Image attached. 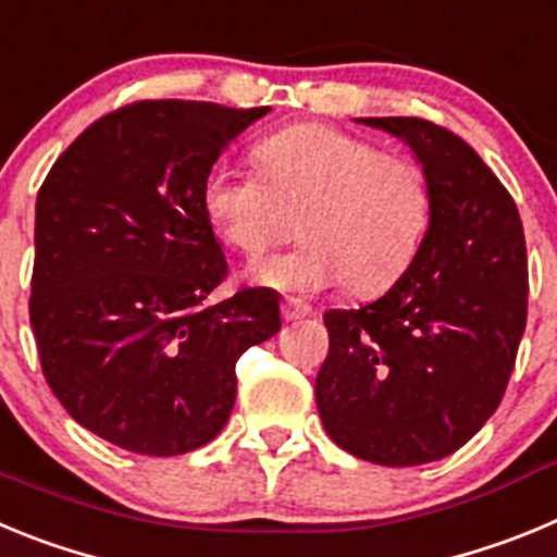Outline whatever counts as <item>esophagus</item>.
Listing matches in <instances>:
<instances>
[{
	"mask_svg": "<svg viewBox=\"0 0 557 557\" xmlns=\"http://www.w3.org/2000/svg\"><path fill=\"white\" fill-rule=\"evenodd\" d=\"M282 314H284V321L295 323V321H301V318H309V314H312V307H309L307 301H301V298H284Z\"/></svg>",
	"mask_w": 557,
	"mask_h": 557,
	"instance_id": "34e87169",
	"label": "esophagus"
}]
</instances>
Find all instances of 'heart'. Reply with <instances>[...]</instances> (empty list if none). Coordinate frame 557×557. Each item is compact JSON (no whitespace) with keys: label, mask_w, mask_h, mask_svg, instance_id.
Masks as SVG:
<instances>
[{"label":"heart","mask_w":557,"mask_h":557,"mask_svg":"<svg viewBox=\"0 0 557 557\" xmlns=\"http://www.w3.org/2000/svg\"><path fill=\"white\" fill-rule=\"evenodd\" d=\"M256 159L262 175L211 166L203 209L220 239L245 256L284 243L301 220L307 245L253 268L259 284L293 293L346 284L373 298L418 262L435 220L424 164L332 125L284 127L256 147Z\"/></svg>","instance_id":"heart-1"}]
</instances>
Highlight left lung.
<instances>
[{"instance_id":"obj_1","label":"left lung","mask_w":557,"mask_h":557,"mask_svg":"<svg viewBox=\"0 0 557 557\" xmlns=\"http://www.w3.org/2000/svg\"><path fill=\"white\" fill-rule=\"evenodd\" d=\"M362 122L412 147L435 220L391 293L323 314L314 398L339 449L405 469L457 451L499 407L528 326V245L513 198L460 136L416 116Z\"/></svg>"}]
</instances>
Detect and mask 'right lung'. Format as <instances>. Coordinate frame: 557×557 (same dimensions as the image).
<instances>
[{
  "mask_svg": "<svg viewBox=\"0 0 557 557\" xmlns=\"http://www.w3.org/2000/svg\"><path fill=\"white\" fill-rule=\"evenodd\" d=\"M268 111L131 102L91 122L41 184L29 282L41 371L108 444L150 457L209 444L234 407L236 359L282 329L264 287L209 304L228 262L203 181Z\"/></svg>",
  "mask_w": 557,
  "mask_h": 557,
  "instance_id": "1",
  "label": "right lung"
}]
</instances>
